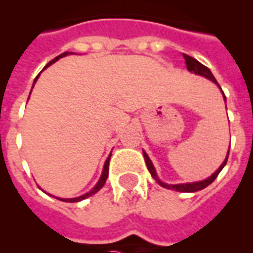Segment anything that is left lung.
I'll return each instance as SVG.
<instances>
[{"label": "left lung", "mask_w": 253, "mask_h": 253, "mask_svg": "<svg viewBox=\"0 0 253 253\" xmlns=\"http://www.w3.org/2000/svg\"><path fill=\"white\" fill-rule=\"evenodd\" d=\"M184 59H185V63H186V68H188L189 72H193L196 73V75H198V76H202V77H206L208 80L212 81L214 84L218 85V87L220 89L219 84L216 83L215 77L212 76L211 71L208 68V67H205L204 64H201L200 61L196 60L194 57L192 56H188V55H185L184 53ZM222 94H223V98H224V102H226V95H224V93L222 91ZM228 152H230V150L227 151V156H226V159H224V162L220 164V167L218 169H216L215 172L212 173L211 176L208 177V178H205V180L202 181H196V182H186V184H167V182H163L160 178L158 177V173H156V169H155L154 164H152V162H151V159L148 158V155L143 151V156H144V160H146V164H147V168H148V170H150L151 176L154 177L155 180H156V182H158L160 186H163V188L166 189H172V190H177V192H182V193H194V192H198V190H202V189H205L206 186H209V185L211 184L212 181L215 180L216 176L219 174V172L222 170V169L224 168V166H226V163H227V159H228Z\"/></svg>", "instance_id": "obj_1"}]
</instances>
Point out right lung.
<instances>
[{"label": "right lung", "mask_w": 253, "mask_h": 253, "mask_svg": "<svg viewBox=\"0 0 253 253\" xmlns=\"http://www.w3.org/2000/svg\"><path fill=\"white\" fill-rule=\"evenodd\" d=\"M68 53H73V52H64V53H61V55H59V56L55 57L53 60L49 61L48 64L45 65V67H48V65L53 64V63H56V61L59 60L60 57L67 56ZM39 75H41V73H39ZM39 75H38V76L35 77V80H34V85H35V83H37V80H38V79H39ZM34 85H33V86H34ZM110 156H111V154L109 155V158H107V159H106V162H105V166H103L102 174H101V177H99L98 182L95 184V186H94V188H93V189H91V190H89V192H87V193H85L84 196L76 197V198H59V197H57V200L64 201V202H80V201L85 200V198H87V197H90V196H93V194H95V193L98 192L99 189L102 188L103 185H105V182H106V178H107V176H109V162H110Z\"/></svg>", "instance_id": "add662e5"}]
</instances>
